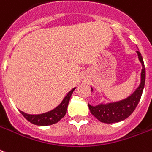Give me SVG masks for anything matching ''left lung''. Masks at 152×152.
I'll return each instance as SVG.
<instances>
[{
    "label": "left lung",
    "mask_w": 152,
    "mask_h": 152,
    "mask_svg": "<svg viewBox=\"0 0 152 152\" xmlns=\"http://www.w3.org/2000/svg\"><path fill=\"white\" fill-rule=\"evenodd\" d=\"M138 57L142 64V72H141V82L140 86L130 96L126 99L114 103L109 104H101L97 106H91L88 104V107L91 115H93L97 120L105 124H113L127 119L134 112L135 107L140 100L141 96L143 93V88L145 84V67L143 63V57L141 53L137 51ZM91 91L93 89L91 88Z\"/></svg>",
    "instance_id": "1"
}]
</instances>
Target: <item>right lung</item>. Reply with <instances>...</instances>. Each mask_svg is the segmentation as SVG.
I'll return each instance as SVG.
<instances>
[{"instance_id": "1", "label": "right lung", "mask_w": 152, "mask_h": 152, "mask_svg": "<svg viewBox=\"0 0 152 152\" xmlns=\"http://www.w3.org/2000/svg\"><path fill=\"white\" fill-rule=\"evenodd\" d=\"M75 88H76L72 89L71 91L67 94V96L64 98L63 101L61 102V104L58 105L57 107L50 112H45V113L40 115H30L24 112H21V111H20V112L26 120H28L30 123H32L35 125L48 126V125L54 124L56 123L59 122L65 115L68 103H69L71 96Z\"/></svg>"}]
</instances>
